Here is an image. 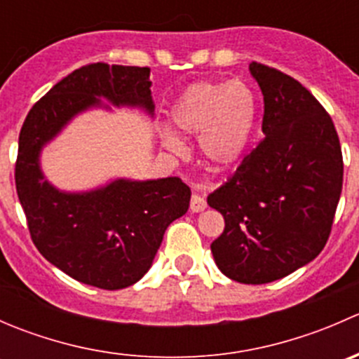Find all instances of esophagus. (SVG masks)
<instances>
[{
	"mask_svg": "<svg viewBox=\"0 0 359 359\" xmlns=\"http://www.w3.org/2000/svg\"><path fill=\"white\" fill-rule=\"evenodd\" d=\"M191 212L198 213V212H203V210L206 208V200L200 194H193V198H191Z\"/></svg>",
	"mask_w": 359,
	"mask_h": 359,
	"instance_id": "34e87169",
	"label": "esophagus"
}]
</instances>
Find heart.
Listing matches in <instances>:
<instances>
[{
    "instance_id": "obj_1",
    "label": "heart",
    "mask_w": 359,
    "mask_h": 359,
    "mask_svg": "<svg viewBox=\"0 0 359 359\" xmlns=\"http://www.w3.org/2000/svg\"><path fill=\"white\" fill-rule=\"evenodd\" d=\"M259 99L240 81H200L187 86L172 106V121L184 135L200 137L206 166L229 170L247 154L259 119ZM161 146L173 154L186 144L172 130H163Z\"/></svg>"
}]
</instances>
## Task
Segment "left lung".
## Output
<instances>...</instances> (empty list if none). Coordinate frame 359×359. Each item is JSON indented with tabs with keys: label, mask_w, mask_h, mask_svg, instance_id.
<instances>
[{
	"label": "left lung",
	"mask_w": 359,
	"mask_h": 359,
	"mask_svg": "<svg viewBox=\"0 0 359 359\" xmlns=\"http://www.w3.org/2000/svg\"><path fill=\"white\" fill-rule=\"evenodd\" d=\"M264 95V139L206 201L222 213L212 243L231 280L264 285L316 259L327 245L344 179L334 121L313 93L278 69L250 64Z\"/></svg>",
	"instance_id": "1"
}]
</instances>
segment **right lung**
<instances>
[{"label":"right lung","instance_id":"right-lung-1","mask_svg":"<svg viewBox=\"0 0 359 359\" xmlns=\"http://www.w3.org/2000/svg\"><path fill=\"white\" fill-rule=\"evenodd\" d=\"M149 74V67L102 62L76 69L32 106L20 130L15 186L36 248L67 276L104 290L130 287L149 271L166 227L189 208L191 189L179 177H166L114 179L69 193L45 179L39 156L88 109L109 111L111 103L153 118Z\"/></svg>","mask_w":359,"mask_h":359}]
</instances>
